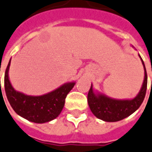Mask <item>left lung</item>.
Returning a JSON list of instances; mask_svg holds the SVG:
<instances>
[{
	"instance_id": "8db88e82",
	"label": "left lung",
	"mask_w": 152,
	"mask_h": 152,
	"mask_svg": "<svg viewBox=\"0 0 152 152\" xmlns=\"http://www.w3.org/2000/svg\"><path fill=\"white\" fill-rule=\"evenodd\" d=\"M141 62L144 70V78L138 94L132 99H114L93 89V85L88 93V104L89 109L97 118L107 122H116L123 120L132 114L140 108L145 97L148 85V76L145 65L142 58Z\"/></svg>"
}]
</instances>
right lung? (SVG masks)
I'll return each instance as SVG.
<instances>
[{"label":"right lung","mask_w":152,"mask_h":152,"mask_svg":"<svg viewBox=\"0 0 152 152\" xmlns=\"http://www.w3.org/2000/svg\"><path fill=\"white\" fill-rule=\"evenodd\" d=\"M10 64L11 59L4 74V89L14 111L21 117L37 124L49 122L58 117L63 110L66 95L75 86V82H66L40 96L27 95L16 90L12 86L9 76Z\"/></svg>","instance_id":"obj_1"}]
</instances>
